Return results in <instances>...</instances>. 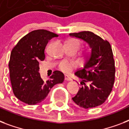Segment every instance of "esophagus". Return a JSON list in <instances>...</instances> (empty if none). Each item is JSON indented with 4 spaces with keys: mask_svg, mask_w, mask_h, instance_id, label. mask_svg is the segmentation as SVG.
<instances>
[{
    "mask_svg": "<svg viewBox=\"0 0 129 129\" xmlns=\"http://www.w3.org/2000/svg\"><path fill=\"white\" fill-rule=\"evenodd\" d=\"M65 80L70 81L71 80V78H70V77L68 76H66V75H65Z\"/></svg>",
    "mask_w": 129,
    "mask_h": 129,
    "instance_id": "1",
    "label": "esophagus"
}]
</instances>
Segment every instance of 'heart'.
Here are the masks:
<instances>
[{
	"mask_svg": "<svg viewBox=\"0 0 129 129\" xmlns=\"http://www.w3.org/2000/svg\"><path fill=\"white\" fill-rule=\"evenodd\" d=\"M66 45H71V46L76 47L79 49L80 46V42L76 39H69L66 41ZM76 67V64L73 62H68V61H62L60 64L59 65V68L61 71H62L63 72L68 73L70 72L73 68H74Z\"/></svg>",
	"mask_w": 129,
	"mask_h": 129,
	"instance_id": "1",
	"label": "heart"
}]
</instances>
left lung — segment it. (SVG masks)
I'll return each instance as SVG.
<instances>
[{
	"label": "left lung",
	"mask_w": 129,
	"mask_h": 129,
	"mask_svg": "<svg viewBox=\"0 0 129 129\" xmlns=\"http://www.w3.org/2000/svg\"><path fill=\"white\" fill-rule=\"evenodd\" d=\"M70 35L82 39L91 49L84 68L75 73L82 79V86L72 98L73 101L86 109L100 106L110 95L114 82L115 66L110 44L90 31Z\"/></svg>",
	"instance_id": "1"
}]
</instances>
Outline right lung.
<instances>
[{
    "instance_id": "obj_1",
    "label": "right lung",
    "mask_w": 129,
    "mask_h": 129,
    "mask_svg": "<svg viewBox=\"0 0 129 129\" xmlns=\"http://www.w3.org/2000/svg\"><path fill=\"white\" fill-rule=\"evenodd\" d=\"M58 35L39 29L21 38L11 51L9 67L13 93L19 100L29 105L40 103L53 86L62 83L64 75L54 71L47 80H43L39 61L45 59V49L48 41Z\"/></svg>"
}]
</instances>
